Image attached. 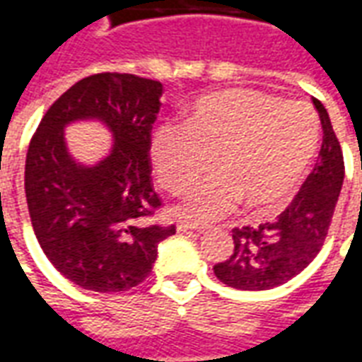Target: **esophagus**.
<instances>
[{
    "mask_svg": "<svg viewBox=\"0 0 362 362\" xmlns=\"http://www.w3.org/2000/svg\"><path fill=\"white\" fill-rule=\"evenodd\" d=\"M176 228L178 230H199V228H204L202 225H197V223H192V221H186V219H180L176 223Z\"/></svg>",
    "mask_w": 362,
    "mask_h": 362,
    "instance_id": "1",
    "label": "esophagus"
}]
</instances>
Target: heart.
I'll return each instance as SVG.
<instances>
[{
  "label": "heart",
  "mask_w": 362,
  "mask_h": 362,
  "mask_svg": "<svg viewBox=\"0 0 362 362\" xmlns=\"http://www.w3.org/2000/svg\"><path fill=\"white\" fill-rule=\"evenodd\" d=\"M320 124L308 104L227 89L202 96L186 124L153 134L151 158L158 182L182 194L211 163L219 168L182 204L194 221H211L238 205L273 213L287 204L318 149Z\"/></svg>",
  "instance_id": "1"
}]
</instances>
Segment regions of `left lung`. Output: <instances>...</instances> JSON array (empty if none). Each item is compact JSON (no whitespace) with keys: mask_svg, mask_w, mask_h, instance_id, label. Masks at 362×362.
<instances>
[{"mask_svg":"<svg viewBox=\"0 0 362 362\" xmlns=\"http://www.w3.org/2000/svg\"><path fill=\"white\" fill-rule=\"evenodd\" d=\"M322 122V147L314 170L273 223L233 228L235 250L213 266L221 283L240 291L279 287L303 272L324 246L341 192L345 165L327 110L312 98Z\"/></svg>","mask_w":362,"mask_h":362,"instance_id":"left-lung-1","label":"left lung"}]
</instances>
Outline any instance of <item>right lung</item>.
Returning a JSON list of instances; mask_svg holds the SVG:
<instances>
[{
    "mask_svg": "<svg viewBox=\"0 0 362 362\" xmlns=\"http://www.w3.org/2000/svg\"><path fill=\"white\" fill-rule=\"evenodd\" d=\"M160 95V83L139 75H89L52 104L30 139L25 194L35 235L52 266L87 291L139 285L158 244L176 233L149 223L163 207L149 155ZM77 119H100L115 135L98 165H77L66 153L63 127Z\"/></svg>",
    "mask_w": 362,
    "mask_h": 362,
    "instance_id": "1",
    "label": "right lung"
}]
</instances>
